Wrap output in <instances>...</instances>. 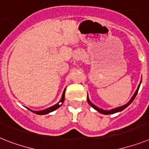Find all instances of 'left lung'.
Masks as SVG:
<instances>
[{
	"label": "left lung",
	"mask_w": 149,
	"mask_h": 149,
	"mask_svg": "<svg viewBox=\"0 0 149 149\" xmlns=\"http://www.w3.org/2000/svg\"><path fill=\"white\" fill-rule=\"evenodd\" d=\"M140 84H141V83L139 84V85L138 88H137V90H136V91L135 92V94H134V95L132 96V97L131 98V100H130V101L128 102L127 104H126V105H124V106H122V107H116L115 108V109H113V110H102V109H100V108L97 107V106L94 105V104H92L91 102L90 101L89 99H88V104H90V105L92 107L94 108V109H95L96 110H97L98 112H100V113L102 114H106V115H107V114H112V113H117V112H120V111H122L123 110H124L125 108H126L128 107V106L130 105L131 103H132V101L134 100V99L136 98V95H137V94H138V91H139V87H140Z\"/></svg>",
	"instance_id": "obj_1"
}]
</instances>
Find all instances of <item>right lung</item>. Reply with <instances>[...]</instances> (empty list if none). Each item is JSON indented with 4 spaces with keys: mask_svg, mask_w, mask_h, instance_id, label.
Returning <instances> with one entry per match:
<instances>
[{
    "mask_svg": "<svg viewBox=\"0 0 149 149\" xmlns=\"http://www.w3.org/2000/svg\"><path fill=\"white\" fill-rule=\"evenodd\" d=\"M65 90L64 91L63 94H62V97H61V103H63L64 100H65ZM59 107H60L59 104H55V105L52 106V107H51L47 108V109H45V110H40V111H33V110H29H29H31L33 113H36V114H39V115H44V114H47V113H50V112L54 111V110H55L56 109H58V108Z\"/></svg>",
    "mask_w": 149,
    "mask_h": 149,
    "instance_id": "1",
    "label": "right lung"
}]
</instances>
